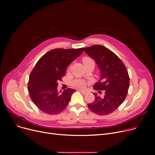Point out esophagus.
<instances>
[{
	"instance_id": "esophagus-1",
	"label": "esophagus",
	"mask_w": 155,
	"mask_h": 155,
	"mask_svg": "<svg viewBox=\"0 0 155 155\" xmlns=\"http://www.w3.org/2000/svg\"><path fill=\"white\" fill-rule=\"evenodd\" d=\"M79 91L82 93V94H84V95H85V94H87L88 92L86 91H84V90H79Z\"/></svg>"
}]
</instances>
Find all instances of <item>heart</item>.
Wrapping results in <instances>:
<instances>
[{"mask_svg": "<svg viewBox=\"0 0 155 155\" xmlns=\"http://www.w3.org/2000/svg\"><path fill=\"white\" fill-rule=\"evenodd\" d=\"M83 62H84V64L85 65H86L88 63H94V61L91 58H88V57H85V58L83 59ZM73 85L77 87L82 88H84L85 87L86 82L83 80L77 79V80H75L74 81H73Z\"/></svg>", "mask_w": 155, "mask_h": 155, "instance_id": "1", "label": "heart"}]
</instances>
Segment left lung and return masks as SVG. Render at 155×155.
Wrapping results in <instances>:
<instances>
[{"label":"left lung","instance_id":"8db88e82","mask_svg":"<svg viewBox=\"0 0 155 155\" xmlns=\"http://www.w3.org/2000/svg\"><path fill=\"white\" fill-rule=\"evenodd\" d=\"M84 51L95 60L101 71L100 80L94 89L105 91L104 96L94 94L95 101L88 107L98 115L109 114L123 104L127 96L129 77L126 67L115 53L104 46L94 45L85 48Z\"/></svg>","mask_w":155,"mask_h":155}]
</instances>
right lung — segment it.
<instances>
[{"label": "right lung", "mask_w": 155, "mask_h": 155, "mask_svg": "<svg viewBox=\"0 0 155 155\" xmlns=\"http://www.w3.org/2000/svg\"><path fill=\"white\" fill-rule=\"evenodd\" d=\"M78 49H54L45 54L31 71L28 91L38 108L48 114H57L65 109L72 94L76 91L68 88L58 91V81L61 80L68 65L84 51Z\"/></svg>", "instance_id": "obj_1"}]
</instances>
